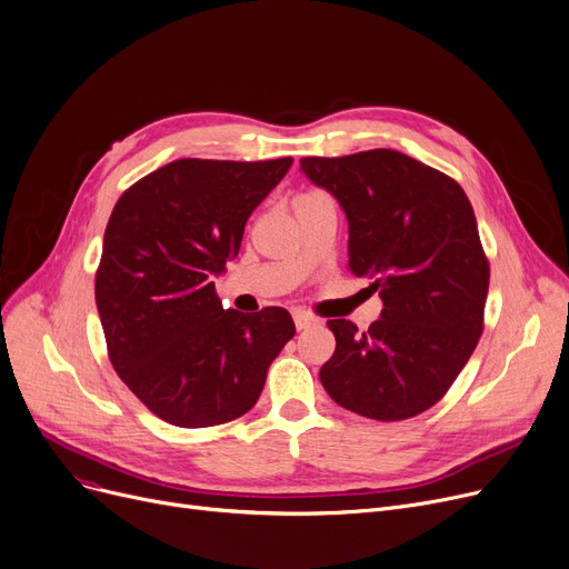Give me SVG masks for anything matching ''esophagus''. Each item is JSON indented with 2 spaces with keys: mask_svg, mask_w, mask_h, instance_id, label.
<instances>
[{
  "mask_svg": "<svg viewBox=\"0 0 569 569\" xmlns=\"http://www.w3.org/2000/svg\"><path fill=\"white\" fill-rule=\"evenodd\" d=\"M292 320H295V327H297V330H300V332L318 325V320H316L311 313H305V311H295V313H292Z\"/></svg>",
  "mask_w": 569,
  "mask_h": 569,
  "instance_id": "1",
  "label": "esophagus"
}]
</instances>
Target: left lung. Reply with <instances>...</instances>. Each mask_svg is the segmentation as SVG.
Masks as SVG:
<instances>
[{
	"label": "left lung",
	"mask_w": 569,
	"mask_h": 569,
	"mask_svg": "<svg viewBox=\"0 0 569 569\" xmlns=\"http://www.w3.org/2000/svg\"><path fill=\"white\" fill-rule=\"evenodd\" d=\"M300 166L343 207L348 269L385 307L367 332L327 320L337 350L320 382L369 420H410L447 395L485 330L489 258L472 204L450 174L395 149Z\"/></svg>",
	"instance_id": "left-lung-1"
}]
</instances>
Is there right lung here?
Masks as SVG:
<instances>
[{
    "mask_svg": "<svg viewBox=\"0 0 569 569\" xmlns=\"http://www.w3.org/2000/svg\"><path fill=\"white\" fill-rule=\"evenodd\" d=\"M290 166V157L177 159L138 179L112 209L94 281L108 357L168 425L202 429L249 412L295 337L286 309L226 311L212 281Z\"/></svg>",
    "mask_w": 569,
    "mask_h": 569,
    "instance_id": "add662e5",
    "label": "right lung"
}]
</instances>
